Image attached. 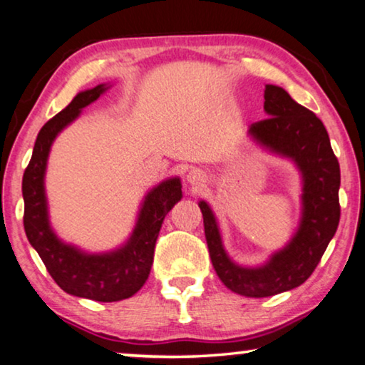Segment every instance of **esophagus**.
Masks as SVG:
<instances>
[{
	"instance_id": "34e87169",
	"label": "esophagus",
	"mask_w": 365,
	"mask_h": 365,
	"mask_svg": "<svg viewBox=\"0 0 365 365\" xmlns=\"http://www.w3.org/2000/svg\"><path fill=\"white\" fill-rule=\"evenodd\" d=\"M187 180L193 188H200L201 185L206 182V173L203 170H200V168H193V170L188 173Z\"/></svg>"
}]
</instances>
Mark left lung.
<instances>
[{
	"label": "left lung",
	"instance_id": "1",
	"mask_svg": "<svg viewBox=\"0 0 365 365\" xmlns=\"http://www.w3.org/2000/svg\"><path fill=\"white\" fill-rule=\"evenodd\" d=\"M264 110L269 118L249 128L265 148L290 157L303 175V216L290 244L262 267L232 264L221 244L210 206L200 201L211 262L222 284L237 295L265 298L302 285L313 274L339 225L341 170L322 119L298 105L284 88L267 85Z\"/></svg>",
	"mask_w": 365,
	"mask_h": 365
}]
</instances>
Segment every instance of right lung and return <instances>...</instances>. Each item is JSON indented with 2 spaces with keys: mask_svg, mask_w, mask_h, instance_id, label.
I'll list each match as a JSON object with an SVG mask.
<instances>
[{
  "mask_svg": "<svg viewBox=\"0 0 365 365\" xmlns=\"http://www.w3.org/2000/svg\"><path fill=\"white\" fill-rule=\"evenodd\" d=\"M105 85L81 91L72 103L43 124L23 177L24 231L56 284L70 295L95 302H119L133 297L145 284L154 262V249L164 217L182 198L178 178L162 182L145 197L138 225L128 244L118 251L88 255L61 242L47 220L43 173L56 135L78 116L81 108L93 103Z\"/></svg>",
  "mask_w": 365,
  "mask_h": 365,
  "instance_id": "right-lung-1",
  "label": "right lung"
}]
</instances>
